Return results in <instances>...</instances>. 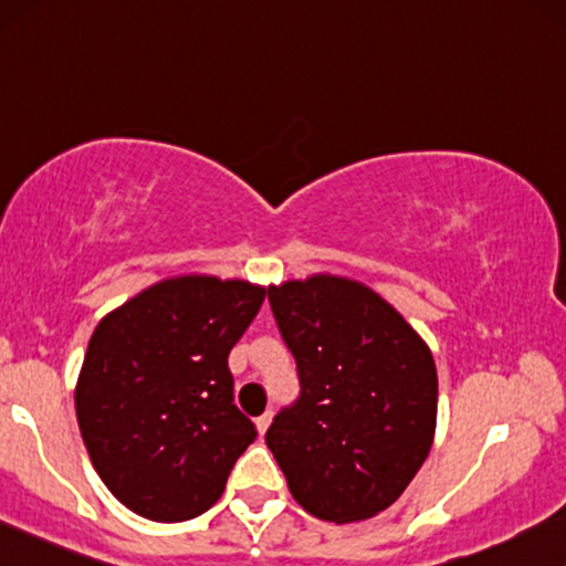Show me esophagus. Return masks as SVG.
Masks as SVG:
<instances>
[{
  "label": "esophagus",
  "instance_id": "obj_1",
  "mask_svg": "<svg viewBox=\"0 0 566 566\" xmlns=\"http://www.w3.org/2000/svg\"><path fill=\"white\" fill-rule=\"evenodd\" d=\"M269 424H271V411H265L255 419V430H258V434H261V438L265 434V430H269Z\"/></svg>",
  "mask_w": 566,
  "mask_h": 566
}]
</instances>
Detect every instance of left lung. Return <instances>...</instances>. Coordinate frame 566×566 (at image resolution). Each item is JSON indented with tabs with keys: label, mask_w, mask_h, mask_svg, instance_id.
<instances>
[{
	"label": "left lung",
	"mask_w": 566,
	"mask_h": 566,
	"mask_svg": "<svg viewBox=\"0 0 566 566\" xmlns=\"http://www.w3.org/2000/svg\"><path fill=\"white\" fill-rule=\"evenodd\" d=\"M269 301L301 374L297 403L265 432L292 499L326 522L377 516L430 455V345L379 292L348 276L271 284Z\"/></svg>",
	"instance_id": "obj_1"
}]
</instances>
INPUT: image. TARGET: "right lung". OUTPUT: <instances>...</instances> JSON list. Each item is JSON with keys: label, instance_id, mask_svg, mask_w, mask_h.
I'll use <instances>...</instances> for the list:
<instances>
[{"label": "right lung", "instance_id": "1", "mask_svg": "<svg viewBox=\"0 0 566 566\" xmlns=\"http://www.w3.org/2000/svg\"><path fill=\"white\" fill-rule=\"evenodd\" d=\"M265 287L181 274L102 316L76 382L81 438L107 490L153 522L221 499L255 427L234 406L229 350Z\"/></svg>", "mask_w": 566, "mask_h": 566}]
</instances>
